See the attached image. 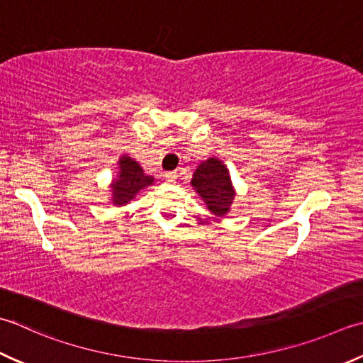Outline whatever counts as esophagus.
<instances>
[{
	"label": "esophagus",
	"mask_w": 363,
	"mask_h": 363,
	"mask_svg": "<svg viewBox=\"0 0 363 363\" xmlns=\"http://www.w3.org/2000/svg\"><path fill=\"white\" fill-rule=\"evenodd\" d=\"M165 179H167V182H169V184L176 182V179H177V173H176V172H169V173H167V174H165Z\"/></svg>",
	"instance_id": "34e87169"
}]
</instances>
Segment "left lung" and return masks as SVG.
<instances>
[{
    "label": "left lung",
    "mask_w": 363,
    "mask_h": 363,
    "mask_svg": "<svg viewBox=\"0 0 363 363\" xmlns=\"http://www.w3.org/2000/svg\"><path fill=\"white\" fill-rule=\"evenodd\" d=\"M191 186L200 194L208 204L211 212L223 217L230 211L234 200V191L231 187L230 173L218 159H209L203 162L195 169L191 177Z\"/></svg>",
    "instance_id": "8db88e82"
}]
</instances>
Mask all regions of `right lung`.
Returning a JSON list of instances; mask_svg holds the SVG:
<instances>
[{"mask_svg":"<svg viewBox=\"0 0 363 363\" xmlns=\"http://www.w3.org/2000/svg\"><path fill=\"white\" fill-rule=\"evenodd\" d=\"M154 179L151 176H146L143 169L137 162L130 157H124L119 160V176L113 186V203L125 204L138 194L141 189L151 186Z\"/></svg>","mask_w":363,"mask_h":363,"instance_id":"obj_1","label":"right lung"}]
</instances>
